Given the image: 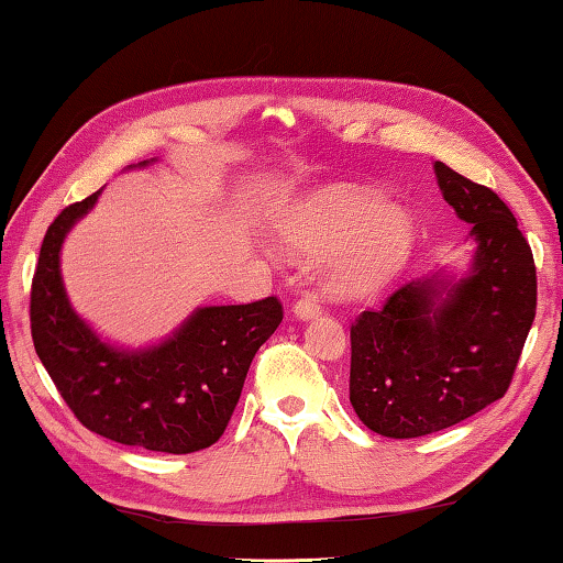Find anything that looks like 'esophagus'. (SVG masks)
Wrapping results in <instances>:
<instances>
[{
  "label": "esophagus",
  "instance_id": "34e87169",
  "mask_svg": "<svg viewBox=\"0 0 563 563\" xmlns=\"http://www.w3.org/2000/svg\"><path fill=\"white\" fill-rule=\"evenodd\" d=\"M319 311H321V301L313 291L301 294V297L294 301V313H297L299 319H311V317H317Z\"/></svg>",
  "mask_w": 563,
  "mask_h": 563
}]
</instances>
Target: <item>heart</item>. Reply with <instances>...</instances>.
Instances as JSON below:
<instances>
[{
	"label": "heart",
	"mask_w": 563,
	"mask_h": 563,
	"mask_svg": "<svg viewBox=\"0 0 563 563\" xmlns=\"http://www.w3.org/2000/svg\"><path fill=\"white\" fill-rule=\"evenodd\" d=\"M284 234L299 254H333L331 276L341 291H368L396 274L410 250V222L351 190L309 197L284 222Z\"/></svg>",
	"instance_id": "b5f03b06"
}]
</instances>
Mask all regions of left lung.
Masks as SVG:
<instances>
[{"instance_id":"8db88e82","label":"left lung","mask_w":563,"mask_h":563,"mask_svg":"<svg viewBox=\"0 0 563 563\" xmlns=\"http://www.w3.org/2000/svg\"><path fill=\"white\" fill-rule=\"evenodd\" d=\"M445 200L477 240L467 279L402 284L351 323V406L363 426L396 440L457 426L511 386L537 313L527 236L489 187L435 163Z\"/></svg>"}]
</instances>
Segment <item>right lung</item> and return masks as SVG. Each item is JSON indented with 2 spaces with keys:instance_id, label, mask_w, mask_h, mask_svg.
Masks as SVG:
<instances>
[{
  "instance_id": "obj_1",
  "label": "right lung",
  "mask_w": 563,
  "mask_h": 563,
  "mask_svg": "<svg viewBox=\"0 0 563 563\" xmlns=\"http://www.w3.org/2000/svg\"><path fill=\"white\" fill-rule=\"evenodd\" d=\"M98 192L64 207L44 234L29 299L36 356L96 435L167 455L210 448L240 402L254 353L284 319L282 301L205 307L170 341L141 353L106 346L68 307L58 274L64 236Z\"/></svg>"
}]
</instances>
